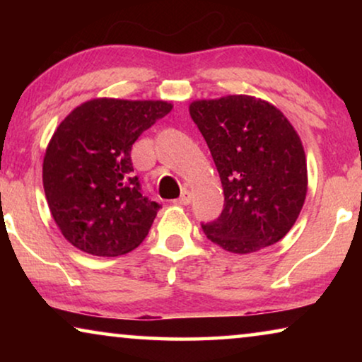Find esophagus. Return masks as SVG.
I'll list each match as a JSON object with an SVG mask.
<instances>
[{"instance_id":"obj_1","label":"esophagus","mask_w":362,"mask_h":362,"mask_svg":"<svg viewBox=\"0 0 362 362\" xmlns=\"http://www.w3.org/2000/svg\"><path fill=\"white\" fill-rule=\"evenodd\" d=\"M175 202H176V204H181V206H187L191 202V194L187 191H182L180 199H176Z\"/></svg>"}]
</instances>
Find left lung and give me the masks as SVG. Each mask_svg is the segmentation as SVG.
I'll use <instances>...</instances> for the list:
<instances>
[{
  "mask_svg": "<svg viewBox=\"0 0 362 362\" xmlns=\"http://www.w3.org/2000/svg\"><path fill=\"white\" fill-rule=\"evenodd\" d=\"M191 118L209 146L224 189V209L201 224L207 239L250 254L288 234L306 197L301 140L272 103L250 95L196 100Z\"/></svg>",
  "mask_w": 362,
  "mask_h": 362,
  "instance_id": "8db88e82",
  "label": "left lung"
}]
</instances>
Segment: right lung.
<instances>
[{"instance_id": "add662e5", "label": "right lung", "mask_w": 362, "mask_h": 362, "mask_svg": "<svg viewBox=\"0 0 362 362\" xmlns=\"http://www.w3.org/2000/svg\"><path fill=\"white\" fill-rule=\"evenodd\" d=\"M171 108L163 100L93 98L54 132L42 163L44 192L62 235L78 250L118 257L145 240L161 206L141 194L130 153Z\"/></svg>"}]
</instances>
